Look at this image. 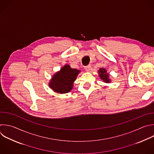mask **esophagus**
I'll return each instance as SVG.
<instances>
[{"instance_id": "34e87169", "label": "esophagus", "mask_w": 154, "mask_h": 154, "mask_svg": "<svg viewBox=\"0 0 154 154\" xmlns=\"http://www.w3.org/2000/svg\"><path fill=\"white\" fill-rule=\"evenodd\" d=\"M84 68H85V69L86 71H89L90 70V69H91V65L85 66L84 67Z\"/></svg>"}]
</instances>
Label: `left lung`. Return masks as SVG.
I'll return each mask as SVG.
<instances>
[{
  "mask_svg": "<svg viewBox=\"0 0 154 154\" xmlns=\"http://www.w3.org/2000/svg\"><path fill=\"white\" fill-rule=\"evenodd\" d=\"M98 73H99L100 77L101 78V80H104V82H105L106 83L110 82V80L109 79V74L106 73V71L105 69L100 68L98 70Z\"/></svg>",
  "mask_w": 154,
  "mask_h": 154,
  "instance_id": "obj_1",
  "label": "left lung"
}]
</instances>
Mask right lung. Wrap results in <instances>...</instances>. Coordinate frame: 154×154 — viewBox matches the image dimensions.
Wrapping results in <instances>:
<instances>
[{"label":"right lung","mask_w":154,"mask_h":154,"mask_svg":"<svg viewBox=\"0 0 154 154\" xmlns=\"http://www.w3.org/2000/svg\"><path fill=\"white\" fill-rule=\"evenodd\" d=\"M80 71L71 68L66 65L59 72L54 75L49 83V86L53 91L60 94L69 92L72 88L73 83Z\"/></svg>","instance_id":"1"}]
</instances>
